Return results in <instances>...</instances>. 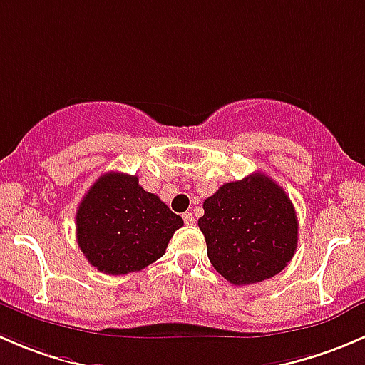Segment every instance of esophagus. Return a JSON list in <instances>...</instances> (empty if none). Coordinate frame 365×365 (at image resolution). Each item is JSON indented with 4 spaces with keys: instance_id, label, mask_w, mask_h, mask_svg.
I'll return each mask as SVG.
<instances>
[{
    "instance_id": "esophagus-1",
    "label": "esophagus",
    "mask_w": 365,
    "mask_h": 365,
    "mask_svg": "<svg viewBox=\"0 0 365 365\" xmlns=\"http://www.w3.org/2000/svg\"><path fill=\"white\" fill-rule=\"evenodd\" d=\"M182 217H183V221H185V225H192V222H194V215L190 214V212H185Z\"/></svg>"
}]
</instances>
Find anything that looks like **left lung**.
<instances>
[{
  "instance_id": "left-lung-1",
  "label": "left lung",
  "mask_w": 365,
  "mask_h": 365,
  "mask_svg": "<svg viewBox=\"0 0 365 365\" xmlns=\"http://www.w3.org/2000/svg\"><path fill=\"white\" fill-rule=\"evenodd\" d=\"M197 226L208 260L233 285L264 282L284 271L298 246L292 201L262 173L219 187L203 203Z\"/></svg>"
}]
</instances>
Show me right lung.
<instances>
[{
    "instance_id": "1",
    "label": "right lung",
    "mask_w": 365,
    "mask_h": 365,
    "mask_svg": "<svg viewBox=\"0 0 365 365\" xmlns=\"http://www.w3.org/2000/svg\"><path fill=\"white\" fill-rule=\"evenodd\" d=\"M183 219L125 173L101 175L76 210L80 250L105 274H128L165 253Z\"/></svg>"
}]
</instances>
